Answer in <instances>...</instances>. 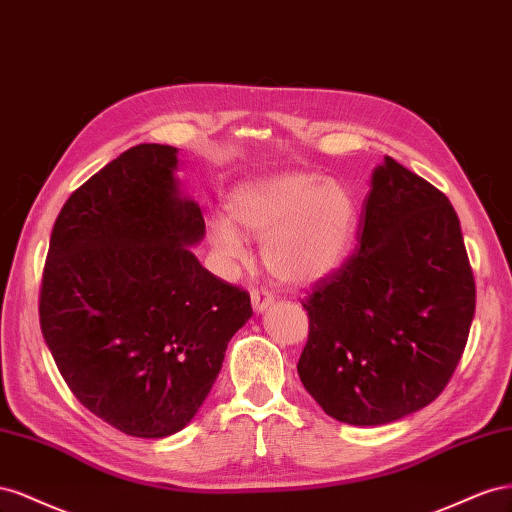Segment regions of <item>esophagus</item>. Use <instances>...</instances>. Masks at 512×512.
I'll return each instance as SVG.
<instances>
[{
  "mask_svg": "<svg viewBox=\"0 0 512 512\" xmlns=\"http://www.w3.org/2000/svg\"><path fill=\"white\" fill-rule=\"evenodd\" d=\"M251 302H253V309L257 313H264L268 306L274 302V296L270 294V291L266 287H255L251 291Z\"/></svg>",
  "mask_w": 512,
  "mask_h": 512,
  "instance_id": "34e87169",
  "label": "esophagus"
}]
</instances>
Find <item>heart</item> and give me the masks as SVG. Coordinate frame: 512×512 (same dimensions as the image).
I'll return each instance as SVG.
<instances>
[{
    "label": "heart",
    "mask_w": 512,
    "mask_h": 512,
    "mask_svg": "<svg viewBox=\"0 0 512 512\" xmlns=\"http://www.w3.org/2000/svg\"><path fill=\"white\" fill-rule=\"evenodd\" d=\"M227 218L206 238L223 261L246 257L244 238L264 240L261 255L276 279L309 285L337 270L354 242L356 201L345 186L317 173H279L236 186Z\"/></svg>",
    "instance_id": "obj_1"
}]
</instances>
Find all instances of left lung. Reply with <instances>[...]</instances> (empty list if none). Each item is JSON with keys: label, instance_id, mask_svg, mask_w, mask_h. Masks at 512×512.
Wrapping results in <instances>:
<instances>
[{"label": "left lung", "instance_id": "8db88e82", "mask_svg": "<svg viewBox=\"0 0 512 512\" xmlns=\"http://www.w3.org/2000/svg\"><path fill=\"white\" fill-rule=\"evenodd\" d=\"M360 246L302 300L304 388L328 416L375 427L440 397L463 356L476 285L448 197L386 156Z\"/></svg>", "mask_w": 512, "mask_h": 512}]
</instances>
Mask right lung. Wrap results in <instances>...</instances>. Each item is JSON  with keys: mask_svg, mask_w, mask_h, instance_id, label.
<instances>
[{"mask_svg": "<svg viewBox=\"0 0 512 512\" xmlns=\"http://www.w3.org/2000/svg\"><path fill=\"white\" fill-rule=\"evenodd\" d=\"M178 150L139 143L94 173L57 216L40 328L77 401L133 437H167L197 414L251 296L203 268L206 233L178 195Z\"/></svg>", "mask_w": 512, "mask_h": 512, "instance_id": "1", "label": "right lung"}]
</instances>
